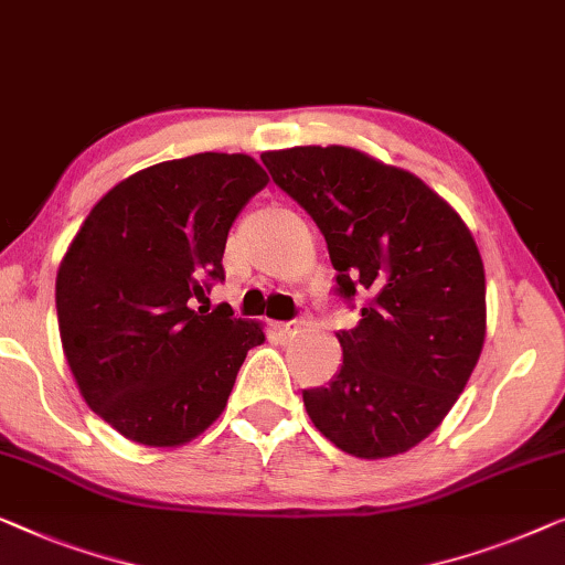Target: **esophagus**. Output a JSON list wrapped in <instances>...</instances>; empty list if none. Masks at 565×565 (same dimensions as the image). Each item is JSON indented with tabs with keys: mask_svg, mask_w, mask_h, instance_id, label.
I'll use <instances>...</instances> for the list:
<instances>
[{
	"mask_svg": "<svg viewBox=\"0 0 565 565\" xmlns=\"http://www.w3.org/2000/svg\"><path fill=\"white\" fill-rule=\"evenodd\" d=\"M275 329H277V333H280V337L292 339L302 329V321H282V323H277Z\"/></svg>",
	"mask_w": 565,
	"mask_h": 565,
	"instance_id": "obj_1",
	"label": "esophagus"
}]
</instances>
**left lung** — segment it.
Masks as SVG:
<instances>
[{"mask_svg": "<svg viewBox=\"0 0 565 565\" xmlns=\"http://www.w3.org/2000/svg\"><path fill=\"white\" fill-rule=\"evenodd\" d=\"M263 162L321 228L339 296H370L354 329L337 333V377L302 390L310 420L356 459L411 451L484 347V263L469 226L418 175L354 147H290Z\"/></svg>", "mask_w": 565, "mask_h": 565, "instance_id": "8db88e82", "label": "left lung"}]
</instances>
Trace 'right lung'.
Returning a JSON list of instances; mask_svg holds the SVG:
<instances>
[{"instance_id":"add662e5","label":"right lung","mask_w":565,"mask_h":565,"mask_svg":"<svg viewBox=\"0 0 565 565\" xmlns=\"http://www.w3.org/2000/svg\"><path fill=\"white\" fill-rule=\"evenodd\" d=\"M249 154L199 152L125 178L92 209L65 252L55 308L86 405L121 436L173 448L226 407L263 323L222 302L228 228L267 185Z\"/></svg>"}]
</instances>
